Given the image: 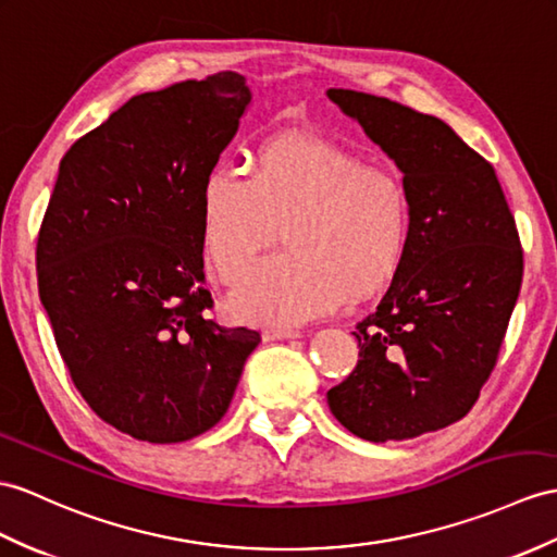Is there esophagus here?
Wrapping results in <instances>:
<instances>
[{"instance_id":"esophagus-1","label":"esophagus","mask_w":557,"mask_h":557,"mask_svg":"<svg viewBox=\"0 0 557 557\" xmlns=\"http://www.w3.org/2000/svg\"><path fill=\"white\" fill-rule=\"evenodd\" d=\"M295 337H302L300 331L293 329H264L262 331V341L271 343V341H295Z\"/></svg>"}]
</instances>
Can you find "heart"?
Segmentation results:
<instances>
[{
	"instance_id": "b5f03b06",
	"label": "heart",
	"mask_w": 557,
	"mask_h": 557,
	"mask_svg": "<svg viewBox=\"0 0 557 557\" xmlns=\"http://www.w3.org/2000/svg\"><path fill=\"white\" fill-rule=\"evenodd\" d=\"M284 224L288 251L251 263ZM413 212L401 176L314 134H276L252 174L212 168L200 188V248L232 317L295 325L387 288L406 260Z\"/></svg>"
}]
</instances>
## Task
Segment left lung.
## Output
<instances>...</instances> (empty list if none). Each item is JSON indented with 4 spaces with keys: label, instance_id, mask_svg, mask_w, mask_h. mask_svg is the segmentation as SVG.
<instances>
[{
    "label": "left lung",
    "instance_id": "1",
    "mask_svg": "<svg viewBox=\"0 0 557 557\" xmlns=\"http://www.w3.org/2000/svg\"><path fill=\"white\" fill-rule=\"evenodd\" d=\"M395 160L411 198L409 252L373 314L359 361L329 389L361 440H411L463 418L492 375L522 286V248L494 168L435 115L329 89Z\"/></svg>",
    "mask_w": 557,
    "mask_h": 557
}]
</instances>
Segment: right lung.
<instances>
[{"label":"right lung","mask_w":557,"mask_h":557,"mask_svg":"<svg viewBox=\"0 0 557 557\" xmlns=\"http://www.w3.org/2000/svg\"><path fill=\"white\" fill-rule=\"evenodd\" d=\"M250 99L228 71L146 91L61 160L39 300L79 395L134 440L186 442L220 423L260 345L202 314L200 188Z\"/></svg>","instance_id":"right-lung-1"}]
</instances>
